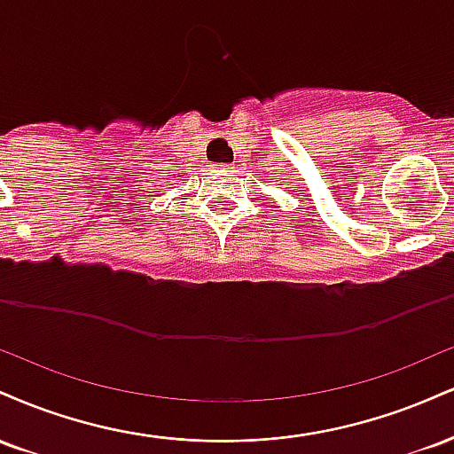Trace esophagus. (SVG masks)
Listing matches in <instances>:
<instances>
[{"label":"esophagus","instance_id":"34e87169","mask_svg":"<svg viewBox=\"0 0 454 454\" xmlns=\"http://www.w3.org/2000/svg\"><path fill=\"white\" fill-rule=\"evenodd\" d=\"M215 168H217V170H231L232 166H228V164H215Z\"/></svg>","mask_w":454,"mask_h":454}]
</instances>
